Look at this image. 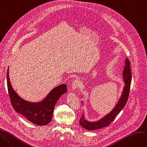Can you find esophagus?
<instances>
[{
	"label": "esophagus",
	"mask_w": 147,
	"mask_h": 147,
	"mask_svg": "<svg viewBox=\"0 0 147 147\" xmlns=\"http://www.w3.org/2000/svg\"><path fill=\"white\" fill-rule=\"evenodd\" d=\"M79 86H80V82L78 79H75V80H74L71 84V87L73 90H75L77 88L79 87Z\"/></svg>",
	"instance_id": "1"
}]
</instances>
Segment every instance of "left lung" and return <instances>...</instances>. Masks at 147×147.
Instances as JSON below:
<instances>
[{
  "label": "left lung",
  "instance_id": "obj_1",
  "mask_svg": "<svg viewBox=\"0 0 147 147\" xmlns=\"http://www.w3.org/2000/svg\"><path fill=\"white\" fill-rule=\"evenodd\" d=\"M125 63V66L122 73V78L125 86L123 88L122 94L115 107L107 114L101 118L100 119L94 122L88 121L86 119L84 113H83L79 121V123L83 127L88 130H94L107 126L113 122L117 115H118L125 107L129 96L131 80V75L130 69V63L127 58L126 59Z\"/></svg>",
  "mask_w": 147,
  "mask_h": 147
}]
</instances>
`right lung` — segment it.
Wrapping results in <instances>:
<instances>
[{
  "label": "right lung",
  "mask_w": 147,
  "mask_h": 147,
  "mask_svg": "<svg viewBox=\"0 0 147 147\" xmlns=\"http://www.w3.org/2000/svg\"><path fill=\"white\" fill-rule=\"evenodd\" d=\"M9 72L8 68L7 88L10 101L15 111L37 125L43 126L48 124L52 121L56 103L60 96L67 91V85L62 84L56 87L41 102H31L24 100L16 93L10 83Z\"/></svg>",
  "instance_id": "1"
}]
</instances>
